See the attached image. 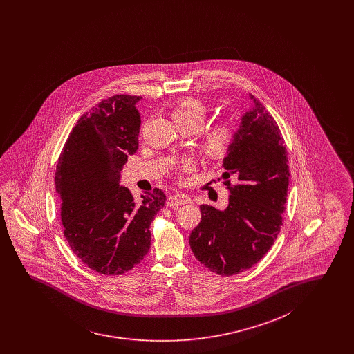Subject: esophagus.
<instances>
[{"instance_id": "obj_1", "label": "esophagus", "mask_w": 354, "mask_h": 354, "mask_svg": "<svg viewBox=\"0 0 354 354\" xmlns=\"http://www.w3.org/2000/svg\"><path fill=\"white\" fill-rule=\"evenodd\" d=\"M191 204V198L187 194H174L167 198V206Z\"/></svg>"}]
</instances>
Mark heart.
Returning a JSON list of instances; mask_svg holds the SVG:
<instances>
[{"mask_svg": "<svg viewBox=\"0 0 354 354\" xmlns=\"http://www.w3.org/2000/svg\"><path fill=\"white\" fill-rule=\"evenodd\" d=\"M174 120L180 127L200 129L206 118V109L204 105L194 98H184L176 106L172 109ZM235 139V127L230 120H221L205 131L201 138V148L209 157L218 158L225 154ZM193 163L184 161L180 165V170H192Z\"/></svg>", "mask_w": 354, "mask_h": 354, "instance_id": "b5f03b06", "label": "heart"}]
</instances>
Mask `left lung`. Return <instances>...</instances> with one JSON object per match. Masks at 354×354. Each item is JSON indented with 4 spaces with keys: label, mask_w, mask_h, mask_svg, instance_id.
<instances>
[{
    "label": "left lung",
    "mask_w": 354,
    "mask_h": 354,
    "mask_svg": "<svg viewBox=\"0 0 354 354\" xmlns=\"http://www.w3.org/2000/svg\"><path fill=\"white\" fill-rule=\"evenodd\" d=\"M241 117L223 160L228 206L201 205V222L189 236L205 268L231 277L256 265L275 243L283 225L290 184L287 149L275 119L256 97ZM234 176L236 184L229 178Z\"/></svg>",
    "instance_id": "left-lung-1"
}]
</instances>
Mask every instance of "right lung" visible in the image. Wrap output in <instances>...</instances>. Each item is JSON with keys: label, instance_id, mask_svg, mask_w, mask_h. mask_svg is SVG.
<instances>
[{"label": "right lung", "instance_id": "right-lung-1", "mask_svg": "<svg viewBox=\"0 0 354 354\" xmlns=\"http://www.w3.org/2000/svg\"><path fill=\"white\" fill-rule=\"evenodd\" d=\"M140 96L115 95L83 114L55 171L64 235L76 257L104 275H120L147 256L150 225L165 206L161 189L136 203L119 185L123 165L139 148Z\"/></svg>", "mask_w": 354, "mask_h": 354}]
</instances>
